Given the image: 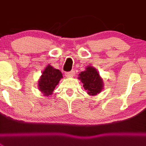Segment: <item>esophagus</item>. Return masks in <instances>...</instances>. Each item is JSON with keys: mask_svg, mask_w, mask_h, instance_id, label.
Listing matches in <instances>:
<instances>
[{"mask_svg": "<svg viewBox=\"0 0 146 146\" xmlns=\"http://www.w3.org/2000/svg\"><path fill=\"white\" fill-rule=\"evenodd\" d=\"M74 71H73V70H71L69 72L66 73L67 77H72L74 76Z\"/></svg>", "mask_w": 146, "mask_h": 146, "instance_id": "obj_1", "label": "esophagus"}]
</instances>
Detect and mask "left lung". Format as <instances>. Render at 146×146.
<instances>
[{
  "mask_svg": "<svg viewBox=\"0 0 146 146\" xmlns=\"http://www.w3.org/2000/svg\"><path fill=\"white\" fill-rule=\"evenodd\" d=\"M78 78L83 83L84 89L87 91V94L91 96H96L103 89L102 79L93 67H87L85 71L79 74Z\"/></svg>",
  "mask_w": 146,
  "mask_h": 146,
  "instance_id": "left-lung-1",
  "label": "left lung"
}]
</instances>
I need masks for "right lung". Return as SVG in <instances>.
<instances>
[{"mask_svg": "<svg viewBox=\"0 0 146 146\" xmlns=\"http://www.w3.org/2000/svg\"><path fill=\"white\" fill-rule=\"evenodd\" d=\"M61 78H63L62 73L48 65L43 72L39 80V90L46 96L51 95Z\"/></svg>", "mask_w": 146, "mask_h": 146, "instance_id": "right-lung-1", "label": "right lung"}]
</instances>
